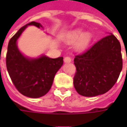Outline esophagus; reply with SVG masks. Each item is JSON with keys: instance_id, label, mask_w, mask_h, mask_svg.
Returning a JSON list of instances; mask_svg holds the SVG:
<instances>
[{"instance_id": "obj_1", "label": "esophagus", "mask_w": 127, "mask_h": 127, "mask_svg": "<svg viewBox=\"0 0 127 127\" xmlns=\"http://www.w3.org/2000/svg\"><path fill=\"white\" fill-rule=\"evenodd\" d=\"M71 61H72V59L70 56H66L64 58V62L65 63H70V62H71Z\"/></svg>"}]
</instances>
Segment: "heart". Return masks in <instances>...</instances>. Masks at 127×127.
I'll list each match as a JSON object with an SVG mask.
<instances>
[{"label": "heart", "instance_id": "b5f03b06", "mask_svg": "<svg viewBox=\"0 0 127 127\" xmlns=\"http://www.w3.org/2000/svg\"><path fill=\"white\" fill-rule=\"evenodd\" d=\"M91 40V34L89 32H85L83 34L81 30H76L71 32L66 37V41L68 43H73L78 41L76 43V48L78 49H84L89 44Z\"/></svg>", "mask_w": 127, "mask_h": 127}]
</instances>
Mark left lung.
I'll return each mask as SVG.
<instances>
[{"mask_svg": "<svg viewBox=\"0 0 127 127\" xmlns=\"http://www.w3.org/2000/svg\"><path fill=\"white\" fill-rule=\"evenodd\" d=\"M74 64L73 85L78 93L85 97L104 94L115 85L122 69L119 40L112 34L107 35L76 55Z\"/></svg>", "mask_w": 127, "mask_h": 127, "instance_id": "1", "label": "left lung"}]
</instances>
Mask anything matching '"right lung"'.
<instances>
[{"instance_id": "right-lung-1", "label": "right lung", "mask_w": 127, "mask_h": 127, "mask_svg": "<svg viewBox=\"0 0 127 127\" xmlns=\"http://www.w3.org/2000/svg\"><path fill=\"white\" fill-rule=\"evenodd\" d=\"M28 25L42 27L31 22L22 27L10 39L6 54V67L17 90L23 95L37 98L46 95L51 88L55 74L63 65V57L51 59L42 56L37 59L24 56L17 46V40Z\"/></svg>"}]
</instances>
